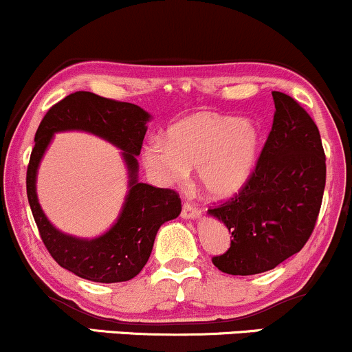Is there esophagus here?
<instances>
[{
	"label": "esophagus",
	"instance_id": "34e87169",
	"mask_svg": "<svg viewBox=\"0 0 352 352\" xmlns=\"http://www.w3.org/2000/svg\"><path fill=\"white\" fill-rule=\"evenodd\" d=\"M181 217L190 220V218H198L199 217V208L195 205V203L186 201L183 205V210H181Z\"/></svg>",
	"mask_w": 352,
	"mask_h": 352
}]
</instances>
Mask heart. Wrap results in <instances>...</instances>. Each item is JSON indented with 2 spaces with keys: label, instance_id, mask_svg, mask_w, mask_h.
Masks as SVG:
<instances>
[{
  "label": "heart",
  "instance_id": "b5f03b06",
  "mask_svg": "<svg viewBox=\"0 0 352 352\" xmlns=\"http://www.w3.org/2000/svg\"><path fill=\"white\" fill-rule=\"evenodd\" d=\"M260 129L247 119L199 114L168 131L166 141L153 139L144 164L161 183H176L195 166L196 181L206 195L226 198L248 183L260 154Z\"/></svg>",
  "mask_w": 352,
  "mask_h": 352
}]
</instances>
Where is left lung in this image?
Returning a JSON list of instances; mask_svg holds the SVG:
<instances>
[{
	"label": "left lung",
	"mask_w": 352,
	"mask_h": 352,
	"mask_svg": "<svg viewBox=\"0 0 352 352\" xmlns=\"http://www.w3.org/2000/svg\"><path fill=\"white\" fill-rule=\"evenodd\" d=\"M272 97L274 122L252 177L233 198L208 210L232 233L228 250L211 258L225 274H262L296 255L322 205L326 154L319 129L292 97Z\"/></svg>",
	"instance_id": "1"
}]
</instances>
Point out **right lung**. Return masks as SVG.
Masks as SVG:
<instances>
[{
  "mask_svg": "<svg viewBox=\"0 0 352 352\" xmlns=\"http://www.w3.org/2000/svg\"><path fill=\"white\" fill-rule=\"evenodd\" d=\"M149 114L129 102L105 99L92 92H74L56 102L41 119L26 169V195L48 253L60 267L85 280L114 283L134 278L149 260L154 238L164 221L181 213L175 190L138 181V160ZM60 130H87L124 151L131 190L121 217L107 234L94 241L63 236L43 214L36 198V169L51 135Z\"/></svg>",
  "mask_w": 352,
  "mask_h": 352,
  "instance_id": "obj_1",
  "label": "right lung"
}]
</instances>
